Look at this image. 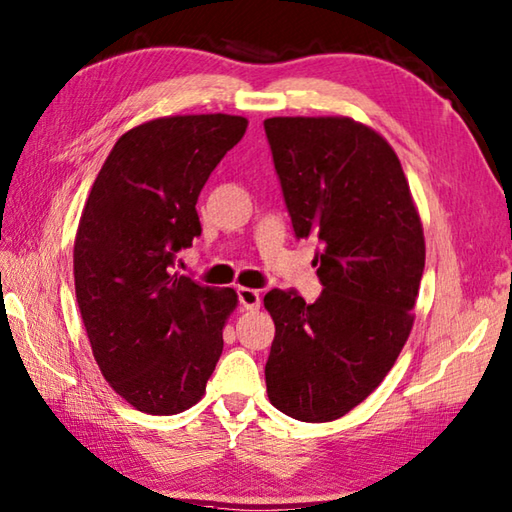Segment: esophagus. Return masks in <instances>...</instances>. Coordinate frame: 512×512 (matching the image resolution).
<instances>
[{"label": "esophagus", "mask_w": 512, "mask_h": 512, "mask_svg": "<svg viewBox=\"0 0 512 512\" xmlns=\"http://www.w3.org/2000/svg\"><path fill=\"white\" fill-rule=\"evenodd\" d=\"M237 297H239L241 309H246V311L259 309V304H262V297H259V293L253 291V288L239 286V288H237Z\"/></svg>", "instance_id": "obj_1"}]
</instances>
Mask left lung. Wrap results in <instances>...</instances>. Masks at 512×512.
I'll use <instances>...</instances> for the list:
<instances>
[{
  "instance_id": "obj_1",
  "label": "left lung",
  "mask_w": 512,
  "mask_h": 512,
  "mask_svg": "<svg viewBox=\"0 0 512 512\" xmlns=\"http://www.w3.org/2000/svg\"><path fill=\"white\" fill-rule=\"evenodd\" d=\"M297 239L318 241L313 304L273 288L266 392L286 416H345L383 383L410 336L425 239L401 161L374 129L342 116L266 118Z\"/></svg>"
}]
</instances>
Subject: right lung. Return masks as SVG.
Listing matches in <instances>:
<instances>
[{"instance_id":"obj_1","label":"right lung","mask_w":512,"mask_h":512,"mask_svg":"<svg viewBox=\"0 0 512 512\" xmlns=\"http://www.w3.org/2000/svg\"><path fill=\"white\" fill-rule=\"evenodd\" d=\"M228 114L156 118L116 141L82 210L73 275L107 383L145 414H179L206 392L224 351L232 288L174 273L201 235L197 199L246 134Z\"/></svg>"}]
</instances>
